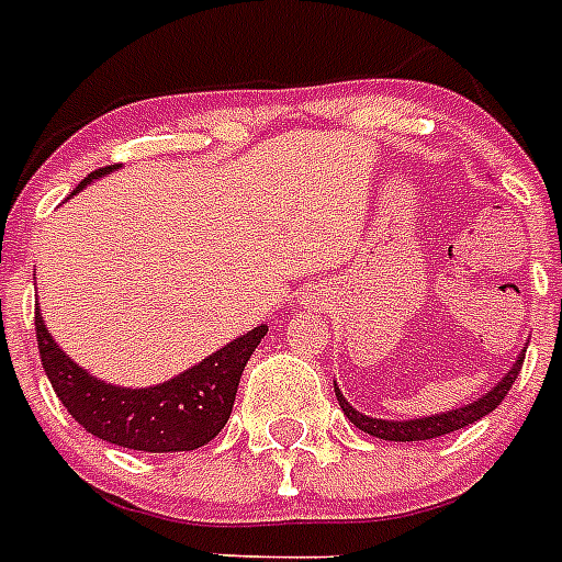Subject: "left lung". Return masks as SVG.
<instances>
[{"label":"left lung","mask_w":562,"mask_h":562,"mask_svg":"<svg viewBox=\"0 0 562 562\" xmlns=\"http://www.w3.org/2000/svg\"><path fill=\"white\" fill-rule=\"evenodd\" d=\"M525 362V353H519V359L514 362V368L508 371V376H502L499 383L493 385V392H487L484 397L473 401L470 406L452 408V412H443V415H432V417H415V420H380V417H368L362 412L351 406V403L345 401L339 389H336V401L342 406V412L348 415L353 426H359L362 432L374 435V438H383V441H432V438H441V435H450L456 429H464V426L475 424V420H482L484 415H491L493 408L499 406L505 397H508L510 385L519 376V368Z\"/></svg>","instance_id":"1"}]
</instances>
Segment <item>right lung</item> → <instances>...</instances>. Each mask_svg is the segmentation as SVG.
I'll use <instances>...</instances> for the list:
<instances>
[{
	"instance_id": "add662e5",
	"label": "right lung",
	"mask_w": 562,
	"mask_h": 562,
	"mask_svg": "<svg viewBox=\"0 0 562 562\" xmlns=\"http://www.w3.org/2000/svg\"><path fill=\"white\" fill-rule=\"evenodd\" d=\"M110 170L112 165L92 170L89 179ZM89 179H83L75 191L87 186ZM34 327L46 376L66 412L101 441L145 452H188L217 438L232 415L246 362L267 336V325H260L168 383L150 389H119L75 366L48 336L40 310L34 313Z\"/></svg>"
}]
</instances>
